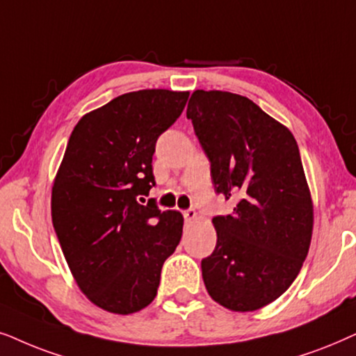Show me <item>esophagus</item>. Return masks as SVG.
<instances>
[{
    "label": "esophagus",
    "mask_w": 356,
    "mask_h": 356,
    "mask_svg": "<svg viewBox=\"0 0 356 356\" xmlns=\"http://www.w3.org/2000/svg\"><path fill=\"white\" fill-rule=\"evenodd\" d=\"M184 218H186L187 221H192V220H195V218H197V211L193 210V208H188V210L184 211Z\"/></svg>",
    "instance_id": "esophagus-1"
}]
</instances>
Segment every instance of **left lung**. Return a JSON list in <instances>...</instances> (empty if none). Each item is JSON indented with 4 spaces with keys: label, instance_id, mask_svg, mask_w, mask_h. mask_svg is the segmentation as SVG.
<instances>
[{
    "label": "left lung",
    "instance_id": "1",
    "mask_svg": "<svg viewBox=\"0 0 356 356\" xmlns=\"http://www.w3.org/2000/svg\"><path fill=\"white\" fill-rule=\"evenodd\" d=\"M187 118L210 161L215 192L234 200L213 218L216 248L202 260L216 302L248 312L270 305L300 273L311 244L312 202L291 131L239 94H192Z\"/></svg>",
    "mask_w": 356,
    "mask_h": 356
}]
</instances>
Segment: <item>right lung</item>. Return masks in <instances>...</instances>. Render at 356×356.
<instances>
[{
  "instance_id": "1",
  "label": "right lung",
  "mask_w": 356,
  "mask_h": 356,
  "mask_svg": "<svg viewBox=\"0 0 356 356\" xmlns=\"http://www.w3.org/2000/svg\"><path fill=\"white\" fill-rule=\"evenodd\" d=\"M187 99L168 89L122 94L86 113L70 136L51 221L78 286L108 312L131 314L154 300L163 264L182 238L181 213L138 197L156 186V141Z\"/></svg>"
}]
</instances>
